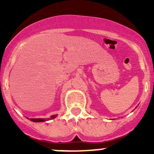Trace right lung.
Wrapping results in <instances>:
<instances>
[{"label":"right lung","instance_id":"right-lung-1","mask_svg":"<svg viewBox=\"0 0 154 154\" xmlns=\"http://www.w3.org/2000/svg\"><path fill=\"white\" fill-rule=\"evenodd\" d=\"M57 116V115H53L51 116V117L48 118V119H42V118H38V119H29L30 120L32 121V122H35V123H42V122H45V121L49 120V119H55Z\"/></svg>","mask_w":154,"mask_h":154}]
</instances>
